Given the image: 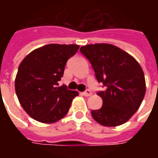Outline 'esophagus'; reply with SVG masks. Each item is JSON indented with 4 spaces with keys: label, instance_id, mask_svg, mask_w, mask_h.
Returning a JSON list of instances; mask_svg holds the SVG:
<instances>
[{
    "label": "esophagus",
    "instance_id": "34e87169",
    "mask_svg": "<svg viewBox=\"0 0 158 158\" xmlns=\"http://www.w3.org/2000/svg\"><path fill=\"white\" fill-rule=\"evenodd\" d=\"M82 94H83V96H90V95H91V91H90L89 89H86L85 91H84V92H83Z\"/></svg>",
    "mask_w": 158,
    "mask_h": 158
}]
</instances>
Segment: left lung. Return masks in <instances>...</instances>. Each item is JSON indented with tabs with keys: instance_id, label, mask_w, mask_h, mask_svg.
<instances>
[{
	"instance_id": "left-lung-1",
	"label": "left lung",
	"mask_w": 158,
	"mask_h": 158,
	"mask_svg": "<svg viewBox=\"0 0 158 158\" xmlns=\"http://www.w3.org/2000/svg\"><path fill=\"white\" fill-rule=\"evenodd\" d=\"M79 51L90 62L98 83L105 87L97 92L102 106L91 111L93 118L106 127L127 122L139 109L146 93L141 67L127 52L110 44L87 45Z\"/></svg>"
}]
</instances>
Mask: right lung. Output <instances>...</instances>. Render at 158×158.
<instances>
[{"label": "right lung", "mask_w": 158, "mask_h": 158, "mask_svg": "<svg viewBox=\"0 0 158 158\" xmlns=\"http://www.w3.org/2000/svg\"><path fill=\"white\" fill-rule=\"evenodd\" d=\"M77 45L50 44L30 52L20 63L15 90L23 108L40 123H52L68 113L78 91L58 86L68 60L76 54Z\"/></svg>", "instance_id": "obj_1"}]
</instances>
